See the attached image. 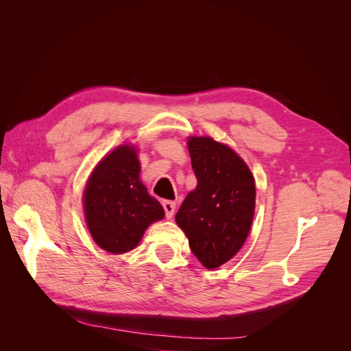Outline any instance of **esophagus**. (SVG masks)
Listing matches in <instances>:
<instances>
[{
    "label": "esophagus",
    "mask_w": 351,
    "mask_h": 351,
    "mask_svg": "<svg viewBox=\"0 0 351 351\" xmlns=\"http://www.w3.org/2000/svg\"><path fill=\"white\" fill-rule=\"evenodd\" d=\"M162 206H164V210H165V217L167 218H173L174 212H176V202H173V200H164L162 202Z\"/></svg>",
    "instance_id": "obj_1"
}]
</instances>
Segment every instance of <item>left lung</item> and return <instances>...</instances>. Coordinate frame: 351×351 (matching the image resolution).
<instances>
[{"mask_svg": "<svg viewBox=\"0 0 351 351\" xmlns=\"http://www.w3.org/2000/svg\"><path fill=\"white\" fill-rule=\"evenodd\" d=\"M189 152L197 186L177 210L176 221L195 256L214 269L246 241L256 187L249 167L228 146L210 137H190Z\"/></svg>", "mask_w": 351, "mask_h": 351, "instance_id": "left-lung-1", "label": "left lung"}]
</instances>
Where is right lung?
I'll return each mask as SVG.
<instances>
[{
  "label": "right lung",
  "mask_w": 351,
  "mask_h": 351,
  "mask_svg": "<svg viewBox=\"0 0 351 351\" xmlns=\"http://www.w3.org/2000/svg\"><path fill=\"white\" fill-rule=\"evenodd\" d=\"M141 165L132 146H119L93 169L84 189L88 228L98 246L124 253L139 244L145 230L164 217V208L139 180Z\"/></svg>",
  "instance_id": "add662e5"
}]
</instances>
